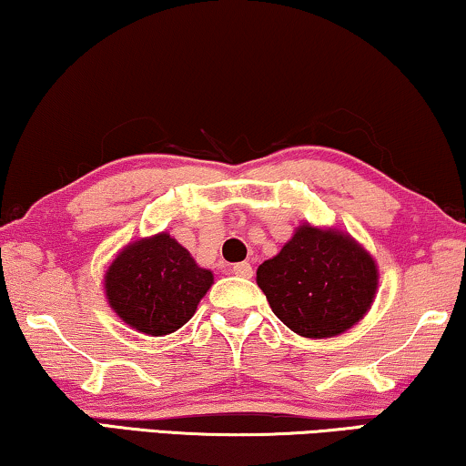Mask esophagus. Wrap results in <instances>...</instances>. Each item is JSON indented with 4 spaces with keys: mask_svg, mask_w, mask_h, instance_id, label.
<instances>
[{
    "mask_svg": "<svg viewBox=\"0 0 466 466\" xmlns=\"http://www.w3.org/2000/svg\"><path fill=\"white\" fill-rule=\"evenodd\" d=\"M231 271L239 278H252V265L249 262H238V265L231 267Z\"/></svg>",
    "mask_w": 466,
    "mask_h": 466,
    "instance_id": "esophagus-1",
    "label": "esophagus"
}]
</instances>
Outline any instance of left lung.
Listing matches in <instances>:
<instances>
[{
  "instance_id": "8db88e82",
  "label": "left lung",
  "mask_w": 466,
  "mask_h": 466,
  "mask_svg": "<svg viewBox=\"0 0 466 466\" xmlns=\"http://www.w3.org/2000/svg\"><path fill=\"white\" fill-rule=\"evenodd\" d=\"M256 281L292 332L329 339L366 315L379 271L349 235L302 225L278 256L262 262Z\"/></svg>"
}]
</instances>
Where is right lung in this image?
<instances>
[{
    "instance_id": "add662e5",
    "label": "right lung",
    "mask_w": 466,
    "mask_h": 466,
    "mask_svg": "<svg viewBox=\"0 0 466 466\" xmlns=\"http://www.w3.org/2000/svg\"><path fill=\"white\" fill-rule=\"evenodd\" d=\"M214 281L188 249L159 233L134 241L109 267L105 289L109 305L127 326L151 336L177 332L191 319Z\"/></svg>"
}]
</instances>
